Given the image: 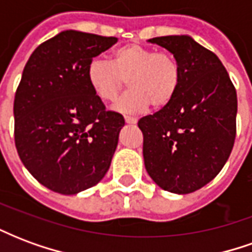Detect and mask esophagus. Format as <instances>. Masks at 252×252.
Segmentation results:
<instances>
[{
	"mask_svg": "<svg viewBox=\"0 0 252 252\" xmlns=\"http://www.w3.org/2000/svg\"><path fill=\"white\" fill-rule=\"evenodd\" d=\"M124 120H126V124H136L137 123V119L131 117V116H126V117H124Z\"/></svg>",
	"mask_w": 252,
	"mask_h": 252,
	"instance_id": "obj_1",
	"label": "esophagus"
}]
</instances>
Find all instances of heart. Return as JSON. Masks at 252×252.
<instances>
[{
	"instance_id": "b5f03b06",
	"label": "heart",
	"mask_w": 252,
	"mask_h": 252,
	"mask_svg": "<svg viewBox=\"0 0 252 252\" xmlns=\"http://www.w3.org/2000/svg\"><path fill=\"white\" fill-rule=\"evenodd\" d=\"M89 88L104 102H115L126 88L131 89L117 102L116 109L126 113H140L151 105L162 109L180 92L182 68L170 52L136 43L119 47L110 62L94 58L86 67Z\"/></svg>"
}]
</instances>
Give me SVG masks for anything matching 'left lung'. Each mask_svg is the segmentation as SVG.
Returning a JSON list of instances; mask_svg holds the SVG:
<instances>
[{"label":"left lung","instance_id":"obj_1","mask_svg":"<svg viewBox=\"0 0 252 252\" xmlns=\"http://www.w3.org/2000/svg\"><path fill=\"white\" fill-rule=\"evenodd\" d=\"M182 68L180 92L167 106L142 117L146 170L163 190L188 194L216 177L236 136V89L220 59L191 37L150 39Z\"/></svg>","mask_w":252,"mask_h":252}]
</instances>
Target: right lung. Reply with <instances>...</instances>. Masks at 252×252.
<instances>
[{
  "label": "right lung",
  "instance_id": "add662e5",
  "mask_svg": "<svg viewBox=\"0 0 252 252\" xmlns=\"http://www.w3.org/2000/svg\"><path fill=\"white\" fill-rule=\"evenodd\" d=\"M116 41L63 31L25 64L14 95V143L28 171L52 191L77 194L109 169L126 121L94 95L86 67Z\"/></svg>",
  "mask_w": 252,
  "mask_h": 252
}]
</instances>
